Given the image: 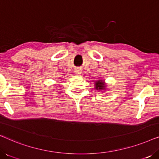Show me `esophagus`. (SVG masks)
I'll return each mask as SVG.
<instances>
[{
    "mask_svg": "<svg viewBox=\"0 0 159 159\" xmlns=\"http://www.w3.org/2000/svg\"><path fill=\"white\" fill-rule=\"evenodd\" d=\"M75 73H76V75H79L80 74H81V71H80V69H76V70H75Z\"/></svg>",
    "mask_w": 159,
    "mask_h": 159,
    "instance_id": "1",
    "label": "esophagus"
}]
</instances>
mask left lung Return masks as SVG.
<instances>
[{
    "instance_id": "8db88e82",
    "label": "left lung",
    "mask_w": 159,
    "mask_h": 159,
    "mask_svg": "<svg viewBox=\"0 0 159 159\" xmlns=\"http://www.w3.org/2000/svg\"><path fill=\"white\" fill-rule=\"evenodd\" d=\"M95 88H96L97 90H101V89H103L105 88V86H104V84L101 80H100L99 81H97L95 82Z\"/></svg>"
}]
</instances>
